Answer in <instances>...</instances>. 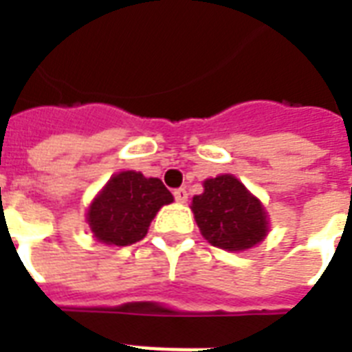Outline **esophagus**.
<instances>
[{
	"label": "esophagus",
	"instance_id": "esophagus-1",
	"mask_svg": "<svg viewBox=\"0 0 352 352\" xmlns=\"http://www.w3.org/2000/svg\"><path fill=\"white\" fill-rule=\"evenodd\" d=\"M173 195H175L177 203L184 204L188 201V192L184 190V188H179V190H175V192H173Z\"/></svg>",
	"mask_w": 352,
	"mask_h": 352
}]
</instances>
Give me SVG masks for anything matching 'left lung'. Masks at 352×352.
Returning a JSON list of instances; mask_svg holds the SVG:
<instances>
[{
	"mask_svg": "<svg viewBox=\"0 0 352 352\" xmlns=\"http://www.w3.org/2000/svg\"><path fill=\"white\" fill-rule=\"evenodd\" d=\"M203 188L201 195H193L190 208L210 245L226 252H245L267 237V208L237 177L223 173L206 179Z\"/></svg>",
	"mask_w": 352,
	"mask_h": 352,
	"instance_id": "8db88e82",
	"label": "left lung"
}]
</instances>
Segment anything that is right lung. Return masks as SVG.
I'll list each match as a JSON object with an SVG mask.
<instances>
[{
	"label": "right lung",
	"mask_w": 352,
	"mask_h": 352,
	"mask_svg": "<svg viewBox=\"0 0 352 352\" xmlns=\"http://www.w3.org/2000/svg\"><path fill=\"white\" fill-rule=\"evenodd\" d=\"M173 195L157 177L140 171H118L91 201L85 221L96 241L129 246L144 239L151 221Z\"/></svg>",
	"instance_id": "1"
}]
</instances>
